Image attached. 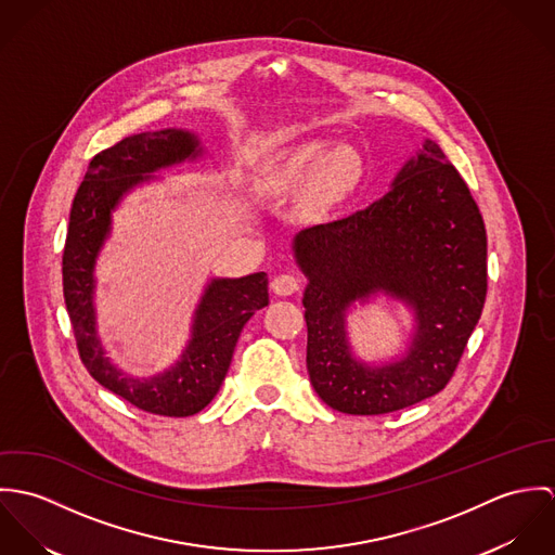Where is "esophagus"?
Returning <instances> with one entry per match:
<instances>
[{"label": "esophagus", "instance_id": "1", "mask_svg": "<svg viewBox=\"0 0 555 555\" xmlns=\"http://www.w3.org/2000/svg\"><path fill=\"white\" fill-rule=\"evenodd\" d=\"M301 288V280L295 273H280L271 282V291L280 297H291Z\"/></svg>", "mask_w": 555, "mask_h": 555}]
</instances>
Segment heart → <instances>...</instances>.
I'll use <instances>...</instances> for the list:
<instances>
[{"label":"heart","instance_id":"heart-1","mask_svg":"<svg viewBox=\"0 0 555 555\" xmlns=\"http://www.w3.org/2000/svg\"><path fill=\"white\" fill-rule=\"evenodd\" d=\"M359 179V159L350 150L328 152L322 143H308L280 159L264 177L275 194L299 192L308 183V205L324 209L346 196Z\"/></svg>","mask_w":555,"mask_h":555}]
</instances>
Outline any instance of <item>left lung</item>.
<instances>
[{
    "instance_id": "1",
    "label": "left lung",
    "mask_w": 555,
    "mask_h": 555,
    "mask_svg": "<svg viewBox=\"0 0 555 555\" xmlns=\"http://www.w3.org/2000/svg\"><path fill=\"white\" fill-rule=\"evenodd\" d=\"M295 256L310 278L308 372L326 405L387 414L449 385L485 306L487 233L470 188L434 141L387 196L304 231ZM380 289L412 302L420 328L401 362L372 371L351 359L343 317Z\"/></svg>"
}]
</instances>
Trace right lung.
<instances>
[{
  "instance_id": "right-lung-1",
  "label": "right lung",
  "mask_w": 555,
  "mask_h": 555,
  "mask_svg": "<svg viewBox=\"0 0 555 555\" xmlns=\"http://www.w3.org/2000/svg\"><path fill=\"white\" fill-rule=\"evenodd\" d=\"M198 139L183 130L134 134L95 154L80 181L64 245V299L80 361L104 389L158 416L201 412L220 391L243 324L269 306L267 273L214 280L196 310L194 335L175 367L152 380L126 378L102 352L93 320V262L108 233L111 209L147 172L198 156Z\"/></svg>"
}]
</instances>
